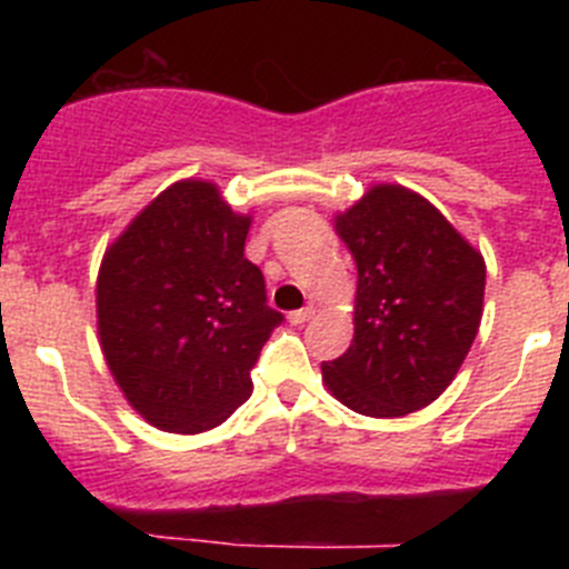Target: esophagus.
Returning <instances> with one entry per match:
<instances>
[{
    "mask_svg": "<svg viewBox=\"0 0 569 569\" xmlns=\"http://www.w3.org/2000/svg\"><path fill=\"white\" fill-rule=\"evenodd\" d=\"M313 313H316L313 308H301V310H293L288 319H290V325H305L308 319H313Z\"/></svg>",
    "mask_w": 569,
    "mask_h": 569,
    "instance_id": "obj_1",
    "label": "esophagus"
}]
</instances>
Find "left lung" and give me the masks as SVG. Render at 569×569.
Listing matches in <instances>:
<instances>
[{
    "label": "left lung",
    "instance_id": "obj_1",
    "mask_svg": "<svg viewBox=\"0 0 569 569\" xmlns=\"http://www.w3.org/2000/svg\"><path fill=\"white\" fill-rule=\"evenodd\" d=\"M356 259V333L321 379L345 407L396 419L439 399L479 333L485 259L401 184H376L336 216Z\"/></svg>",
    "mask_w": 569,
    "mask_h": 569
}]
</instances>
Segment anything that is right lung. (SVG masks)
Returning <instances> with one entry per match:
<instances>
[{
  "mask_svg": "<svg viewBox=\"0 0 569 569\" xmlns=\"http://www.w3.org/2000/svg\"><path fill=\"white\" fill-rule=\"evenodd\" d=\"M250 216L213 182L170 184L104 250L97 325L116 385L168 433L219 427L253 393L250 370L284 316L244 259Z\"/></svg>",
  "mask_w": 569,
  "mask_h": 569,
  "instance_id": "1",
  "label": "right lung"
}]
</instances>
